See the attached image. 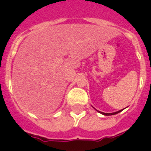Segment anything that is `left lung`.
<instances>
[{"mask_svg": "<svg viewBox=\"0 0 151 151\" xmlns=\"http://www.w3.org/2000/svg\"><path fill=\"white\" fill-rule=\"evenodd\" d=\"M120 111H121V110H120V111H116V112H112V113H104V112H101V111H100V113L103 114V115H104V116H111V115H115V114L119 113Z\"/></svg>", "mask_w": 151, "mask_h": 151, "instance_id": "8db88e82", "label": "left lung"}]
</instances>
